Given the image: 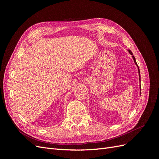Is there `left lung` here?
I'll return each instance as SVG.
<instances>
[{"mask_svg": "<svg viewBox=\"0 0 159 159\" xmlns=\"http://www.w3.org/2000/svg\"><path fill=\"white\" fill-rule=\"evenodd\" d=\"M128 51H129V52L130 53V54H131V55H132V57H133V60H134V63H135V64L138 66V65L137 64V62H136V60H135V57H134V56H133V53H132V52L130 50H128ZM138 70H139V80L141 81V75H140V70H139V67H138Z\"/></svg>", "mask_w": 159, "mask_h": 159, "instance_id": "1", "label": "left lung"}]
</instances>
